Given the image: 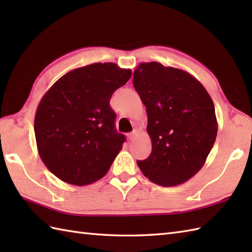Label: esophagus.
I'll use <instances>...</instances> for the list:
<instances>
[{
  "mask_svg": "<svg viewBox=\"0 0 252 252\" xmlns=\"http://www.w3.org/2000/svg\"><path fill=\"white\" fill-rule=\"evenodd\" d=\"M135 134H136V132H135V131H133V132H131V133H129V134H127V137H129V140H130V141H132L133 138H134Z\"/></svg>",
  "mask_w": 252,
  "mask_h": 252,
  "instance_id": "obj_1",
  "label": "esophagus"
}]
</instances>
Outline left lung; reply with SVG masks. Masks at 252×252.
<instances>
[{
    "mask_svg": "<svg viewBox=\"0 0 252 252\" xmlns=\"http://www.w3.org/2000/svg\"><path fill=\"white\" fill-rule=\"evenodd\" d=\"M133 85L146 107L152 153L137 165L155 184L169 187L192 178L216 142L212 98L190 73L160 63H142Z\"/></svg>",
    "mask_w": 252,
    "mask_h": 252,
    "instance_id": "left-lung-1",
    "label": "left lung"
}]
</instances>
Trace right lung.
Masks as SVG:
<instances>
[{
    "label": "right lung",
    "instance_id": "1",
    "mask_svg": "<svg viewBox=\"0 0 252 252\" xmlns=\"http://www.w3.org/2000/svg\"><path fill=\"white\" fill-rule=\"evenodd\" d=\"M132 76L114 63H96L67 72L37 105L34 133L46 168L66 183L84 186L108 172L126 136L115 127L109 101Z\"/></svg>",
    "mask_w": 252,
    "mask_h": 252
}]
</instances>
